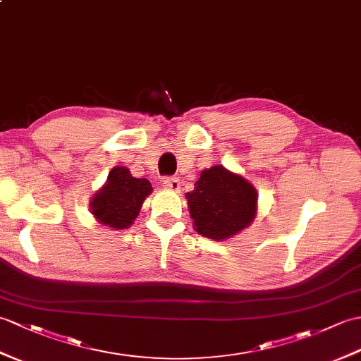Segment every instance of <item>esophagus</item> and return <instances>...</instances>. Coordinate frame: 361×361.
Returning a JSON list of instances; mask_svg holds the SVG:
<instances>
[{"instance_id":"34e87169","label":"esophagus","mask_w":361,"mask_h":361,"mask_svg":"<svg viewBox=\"0 0 361 361\" xmlns=\"http://www.w3.org/2000/svg\"><path fill=\"white\" fill-rule=\"evenodd\" d=\"M163 186L166 189H171V190H180L181 183L178 178H175V177H166V178H163Z\"/></svg>"}]
</instances>
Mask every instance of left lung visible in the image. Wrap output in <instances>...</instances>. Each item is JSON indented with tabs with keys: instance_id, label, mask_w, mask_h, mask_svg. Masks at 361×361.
I'll use <instances>...</instances> for the list:
<instances>
[{
	"instance_id": "8db88e82",
	"label": "left lung",
	"mask_w": 361,
	"mask_h": 361,
	"mask_svg": "<svg viewBox=\"0 0 361 361\" xmlns=\"http://www.w3.org/2000/svg\"><path fill=\"white\" fill-rule=\"evenodd\" d=\"M186 198L194 229L215 241L237 235L257 216L258 194L254 184L221 164L201 172Z\"/></svg>"
}]
</instances>
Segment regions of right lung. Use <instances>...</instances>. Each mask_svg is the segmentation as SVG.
I'll return each mask as SVG.
<instances>
[{
    "instance_id": "add662e5",
    "label": "right lung",
    "mask_w": 361,
    "mask_h": 361,
    "mask_svg": "<svg viewBox=\"0 0 361 361\" xmlns=\"http://www.w3.org/2000/svg\"><path fill=\"white\" fill-rule=\"evenodd\" d=\"M152 190L149 180L132 177L128 167H112L106 183L90 198V214L109 229H128Z\"/></svg>"
}]
</instances>
